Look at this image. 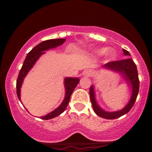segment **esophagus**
I'll list each match as a JSON object with an SVG mask.
<instances>
[{
    "label": "esophagus",
    "mask_w": 152,
    "mask_h": 152,
    "mask_svg": "<svg viewBox=\"0 0 152 152\" xmlns=\"http://www.w3.org/2000/svg\"><path fill=\"white\" fill-rule=\"evenodd\" d=\"M82 74L85 76H90L91 75V71L90 70H84L82 73Z\"/></svg>",
    "instance_id": "1"
}]
</instances>
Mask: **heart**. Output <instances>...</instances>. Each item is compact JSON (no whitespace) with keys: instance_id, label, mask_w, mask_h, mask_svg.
<instances>
[{"instance_id":"b5f03b06","label":"heart","mask_w":152,"mask_h":152,"mask_svg":"<svg viewBox=\"0 0 152 152\" xmlns=\"http://www.w3.org/2000/svg\"><path fill=\"white\" fill-rule=\"evenodd\" d=\"M105 53V54L107 56L109 57H112L114 56V50L111 48H109L106 50L105 48H102V49H99L98 50V53L99 54H103Z\"/></svg>"}]
</instances>
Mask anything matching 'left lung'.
Masks as SVG:
<instances>
[{
  "mask_svg": "<svg viewBox=\"0 0 152 152\" xmlns=\"http://www.w3.org/2000/svg\"><path fill=\"white\" fill-rule=\"evenodd\" d=\"M123 51L125 56H131L129 51H127L126 50L123 49ZM103 67L120 73L126 81L129 86L132 88V96H131L129 102L124 109L120 111H114V112H107V111L103 110L97 104L95 99L94 86H91L89 94L91 102L93 106L94 112L100 117L106 118V119H114V118H119L123 115L127 114L133 107L134 103L136 102L139 90V76H138L137 66L132 58H126L121 61L109 62L103 66Z\"/></svg>",
  "mask_w": 152,
  "mask_h": 152,
  "instance_id": "8db88e82",
  "label": "left lung"
}]
</instances>
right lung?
I'll use <instances>...</instances> for the list:
<instances>
[{
	"label": "right lung",
	"instance_id": "1",
	"mask_svg": "<svg viewBox=\"0 0 152 152\" xmlns=\"http://www.w3.org/2000/svg\"><path fill=\"white\" fill-rule=\"evenodd\" d=\"M66 41L65 38H58V39H50L41 42L37 46H35L32 50L29 52L26 56V58L24 61L23 64L21 69L19 72L18 78L16 81V94L19 100L20 101V88H21V85L23 81L24 78L27 75L28 71L31 70L37 61V60L39 58V57L43 53H45V50H47L50 48H56V47L61 46L63 43ZM79 78H65L64 79V85H65L66 88V95L65 98L63 101L62 104L56 108L54 111L48 114L46 116L40 117L41 119L48 120L50 118H53L54 117H56L57 116L62 114L65 109L67 107L68 104H69V101H70L71 96L74 91V88L77 86V84L79 83ZM21 102V101H20Z\"/></svg>",
	"mask_w": 152,
	"mask_h": 152
}]
</instances>
